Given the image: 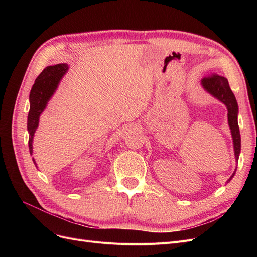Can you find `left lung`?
I'll return each mask as SVG.
<instances>
[{"instance_id": "left-lung-1", "label": "left lung", "mask_w": 257, "mask_h": 257, "mask_svg": "<svg viewBox=\"0 0 257 257\" xmlns=\"http://www.w3.org/2000/svg\"><path fill=\"white\" fill-rule=\"evenodd\" d=\"M201 85H203V88L208 93H210V94L214 96L215 98L221 100V102L227 108L228 125L231 132L232 142H234L236 161L238 162L240 150H241V138H240V131L238 126V104H237L234 93H232L229 87L228 80L223 76L212 74L201 79ZM235 173L236 172H234V174L230 176L228 181H230L231 178L235 176Z\"/></svg>"}]
</instances>
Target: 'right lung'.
Returning <instances> with one entry per match:
<instances>
[{
    "mask_svg": "<svg viewBox=\"0 0 257 257\" xmlns=\"http://www.w3.org/2000/svg\"><path fill=\"white\" fill-rule=\"evenodd\" d=\"M68 69L66 63H61L47 66L38 75L32 89L30 92V111L28 114V131H29V150L33 153V136L38 126L40 115L47 106L49 99L56 92L58 85ZM34 164L36 162L33 159ZM37 167V166H36Z\"/></svg>",
    "mask_w": 257,
    "mask_h": 257,
    "instance_id": "obj_1",
    "label": "right lung"
}]
</instances>
